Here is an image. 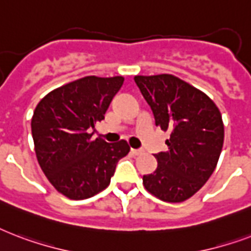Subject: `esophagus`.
<instances>
[{"label":"esophagus","instance_id":"obj_1","mask_svg":"<svg viewBox=\"0 0 251 251\" xmlns=\"http://www.w3.org/2000/svg\"><path fill=\"white\" fill-rule=\"evenodd\" d=\"M131 153L133 154V156H139V154H141V153H143V149H133V148H132Z\"/></svg>","mask_w":251,"mask_h":251}]
</instances>
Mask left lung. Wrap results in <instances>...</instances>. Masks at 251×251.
Returning a JSON list of instances; mask_svg holds the SVG:
<instances>
[{
    "mask_svg": "<svg viewBox=\"0 0 251 251\" xmlns=\"http://www.w3.org/2000/svg\"><path fill=\"white\" fill-rule=\"evenodd\" d=\"M156 126L170 133L154 154L157 169L143 176L148 191L169 203L191 198L212 176L224 143V124L209 97L176 75H136Z\"/></svg>",
    "mask_w": 251,
    "mask_h": 251,
    "instance_id": "obj_1",
    "label": "left lung"
}]
</instances>
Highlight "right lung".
<instances>
[{"label": "right lung", "instance_id": "right-lung-1", "mask_svg": "<svg viewBox=\"0 0 251 251\" xmlns=\"http://www.w3.org/2000/svg\"><path fill=\"white\" fill-rule=\"evenodd\" d=\"M124 78L87 75L44 97L31 120L36 158L52 186L69 199L82 200L107 187L127 141L93 139Z\"/></svg>", "mask_w": 251, "mask_h": 251}]
</instances>
